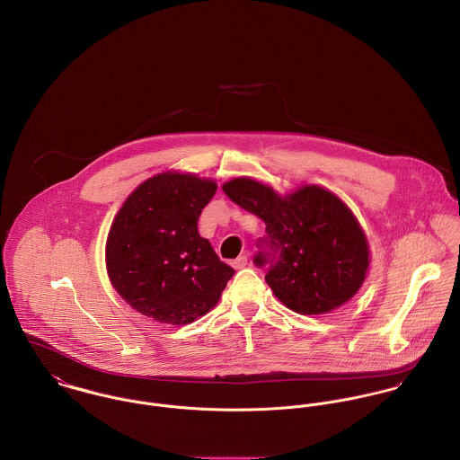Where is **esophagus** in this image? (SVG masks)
Returning <instances> with one entry per match:
<instances>
[{
    "label": "esophagus",
    "instance_id": "1",
    "mask_svg": "<svg viewBox=\"0 0 460 460\" xmlns=\"http://www.w3.org/2000/svg\"><path fill=\"white\" fill-rule=\"evenodd\" d=\"M249 264V259L245 257V255H240V257H236L234 261H233V268L234 270H242V268H245Z\"/></svg>",
    "mask_w": 460,
    "mask_h": 460
}]
</instances>
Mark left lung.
<instances>
[{"mask_svg":"<svg viewBox=\"0 0 460 460\" xmlns=\"http://www.w3.org/2000/svg\"><path fill=\"white\" fill-rule=\"evenodd\" d=\"M222 190L266 224L254 262L270 264L266 284L284 305L317 315L357 295L368 268V243L335 194L306 185L280 198L251 178H234Z\"/></svg>","mask_w":460,"mask_h":460,"instance_id":"1","label":"left lung"}]
</instances>
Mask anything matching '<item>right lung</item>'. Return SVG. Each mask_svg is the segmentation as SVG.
<instances>
[{
  "instance_id": "1",
  "label": "right lung",
  "mask_w": 460,
  "mask_h": 460,
  "mask_svg": "<svg viewBox=\"0 0 460 460\" xmlns=\"http://www.w3.org/2000/svg\"><path fill=\"white\" fill-rule=\"evenodd\" d=\"M215 192L211 180L167 171L141 183L114 217L105 245L111 284L156 323L205 315L234 275L198 231Z\"/></svg>"
}]
</instances>
